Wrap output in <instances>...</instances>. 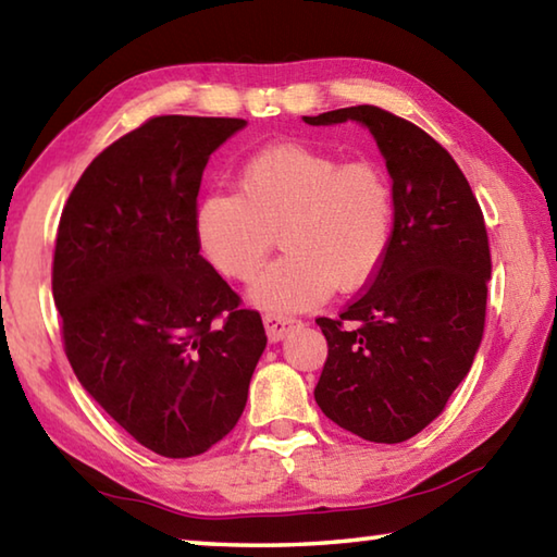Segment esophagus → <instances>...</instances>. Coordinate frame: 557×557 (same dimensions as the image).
I'll list each match as a JSON object with an SVG mask.
<instances>
[{
	"instance_id": "1",
	"label": "esophagus",
	"mask_w": 557,
	"mask_h": 557,
	"mask_svg": "<svg viewBox=\"0 0 557 557\" xmlns=\"http://www.w3.org/2000/svg\"><path fill=\"white\" fill-rule=\"evenodd\" d=\"M262 324H265L270 342H282V338L289 334V329L295 326V319L282 317V314H265L262 317Z\"/></svg>"
}]
</instances>
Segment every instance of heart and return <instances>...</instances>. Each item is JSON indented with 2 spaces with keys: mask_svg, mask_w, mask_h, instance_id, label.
<instances>
[{
  "mask_svg": "<svg viewBox=\"0 0 557 557\" xmlns=\"http://www.w3.org/2000/svg\"><path fill=\"white\" fill-rule=\"evenodd\" d=\"M240 196L213 191L196 209L203 258L223 277L248 282L277 235L287 256L250 287V301L299 312L338 289L369 282L391 250L395 194L375 162H342L322 149L285 143L240 166Z\"/></svg>",
  "mask_w": 557,
  "mask_h": 557,
  "instance_id": "heart-1",
  "label": "heart"
}]
</instances>
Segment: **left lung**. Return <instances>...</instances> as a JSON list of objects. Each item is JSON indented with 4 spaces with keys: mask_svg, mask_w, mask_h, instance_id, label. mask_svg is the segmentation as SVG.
Masks as SVG:
<instances>
[{
    "mask_svg": "<svg viewBox=\"0 0 557 557\" xmlns=\"http://www.w3.org/2000/svg\"><path fill=\"white\" fill-rule=\"evenodd\" d=\"M371 132L395 194L391 250L338 319L319 317L329 356L314 388L329 420L395 445L425 430L465 381L492 280L486 225L455 159L428 132L373 106L305 117Z\"/></svg>",
    "mask_w": 557,
    "mask_h": 557,
    "instance_id": "1",
    "label": "left lung"
}]
</instances>
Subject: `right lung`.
Masks as SVG:
<instances>
[{
  "mask_svg": "<svg viewBox=\"0 0 557 557\" xmlns=\"http://www.w3.org/2000/svg\"><path fill=\"white\" fill-rule=\"evenodd\" d=\"M245 125L147 120L92 159L55 235L53 301L73 373L162 457L203 455L228 435L268 344L196 238L203 169Z\"/></svg>",
  "mask_w": 557,
  "mask_h": 557,
  "instance_id": "right-lung-1",
  "label": "right lung"
}]
</instances>
